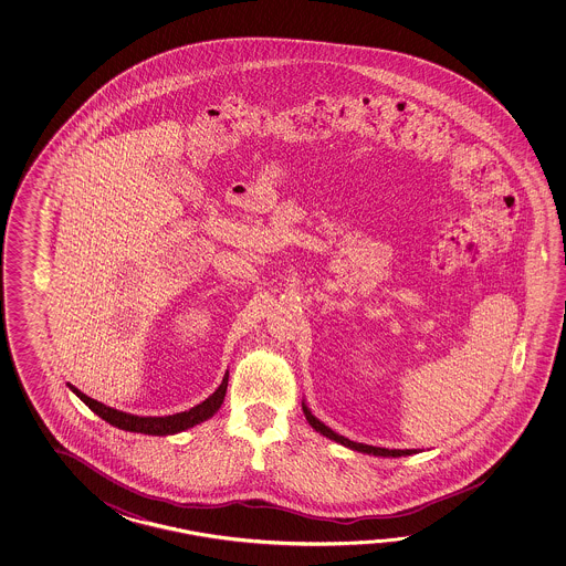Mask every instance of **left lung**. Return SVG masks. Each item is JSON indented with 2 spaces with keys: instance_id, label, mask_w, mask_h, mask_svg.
<instances>
[{
  "instance_id": "obj_1",
  "label": "left lung",
  "mask_w": 566,
  "mask_h": 566,
  "mask_svg": "<svg viewBox=\"0 0 566 566\" xmlns=\"http://www.w3.org/2000/svg\"><path fill=\"white\" fill-rule=\"evenodd\" d=\"M301 407H303V415L307 422L312 424L313 429L319 434H324L327 439L336 441L339 446L348 447L352 451H358V453H366V455H376V458H407V455H415V453H421V449H386V447H374L366 446V443H356V441H349L344 434H337L336 431H332L325 422L319 421L315 415H313L307 402L301 400Z\"/></svg>"
}]
</instances>
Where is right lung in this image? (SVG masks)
Wrapping results in <instances>:
<instances>
[{"label":"right lung","mask_w":566,"mask_h":566,"mask_svg":"<svg viewBox=\"0 0 566 566\" xmlns=\"http://www.w3.org/2000/svg\"><path fill=\"white\" fill-rule=\"evenodd\" d=\"M227 386H229V373L224 374L222 382L218 386L217 390L206 398L205 402L196 405L190 410L184 412H176V415H168V417H139V415H132V412H123V410L113 409L103 402H98L95 398L86 397L85 392H81L76 386L69 382V388L73 390L76 397L85 402L88 409L98 415L103 421L108 424L117 427L120 431H129V433H144L157 434V437H166V434H176L192 429L200 422L208 421L210 417H214L224 397H227Z\"/></svg>","instance_id":"1"}]
</instances>
